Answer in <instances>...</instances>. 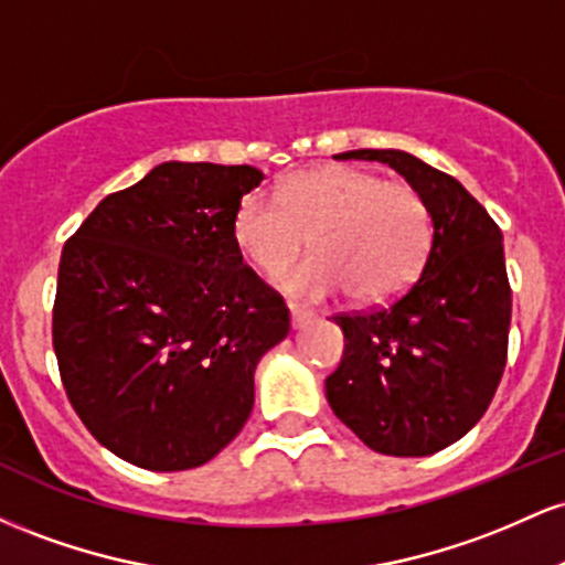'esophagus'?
<instances>
[{"instance_id":"34e87169","label":"esophagus","mask_w":565,"mask_h":565,"mask_svg":"<svg viewBox=\"0 0 565 565\" xmlns=\"http://www.w3.org/2000/svg\"><path fill=\"white\" fill-rule=\"evenodd\" d=\"M289 316H291V329H302L305 323L313 321V313H310L308 308H302V305H295V302H289Z\"/></svg>"}]
</instances>
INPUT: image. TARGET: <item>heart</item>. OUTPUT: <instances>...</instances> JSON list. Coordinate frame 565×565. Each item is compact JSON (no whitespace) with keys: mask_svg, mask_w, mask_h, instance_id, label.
<instances>
[{"mask_svg":"<svg viewBox=\"0 0 565 565\" xmlns=\"http://www.w3.org/2000/svg\"><path fill=\"white\" fill-rule=\"evenodd\" d=\"M238 252L263 274H276L310 236L316 255L276 276L295 297L348 289L359 302H385L423 274L433 220L412 185L355 167L291 174L276 199L246 193L231 223Z\"/></svg>","mask_w":565,"mask_h":565,"instance_id":"1","label":"heart"}]
</instances>
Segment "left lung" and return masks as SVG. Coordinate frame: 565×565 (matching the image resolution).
<instances>
[{"label":"left lung","mask_w":565,"mask_h":565,"mask_svg":"<svg viewBox=\"0 0 565 565\" xmlns=\"http://www.w3.org/2000/svg\"><path fill=\"white\" fill-rule=\"evenodd\" d=\"M334 159L382 161L425 199L433 244L417 281L385 308L334 316L345 334L327 401L369 449L427 457L489 408L508 361L512 297L502 231L451 174L395 148Z\"/></svg>","instance_id":"1"}]
</instances>
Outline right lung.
I'll list each match as a JSON object with an SVG mask.
<instances>
[{"mask_svg":"<svg viewBox=\"0 0 565 565\" xmlns=\"http://www.w3.org/2000/svg\"><path fill=\"white\" fill-rule=\"evenodd\" d=\"M249 164L164 161L95 206L63 246L53 345L71 406L138 468L210 462L242 433L255 369L289 310L233 242Z\"/></svg>","mask_w":565,"mask_h":565,"instance_id":"right-lung-1","label":"right lung"}]
</instances>
